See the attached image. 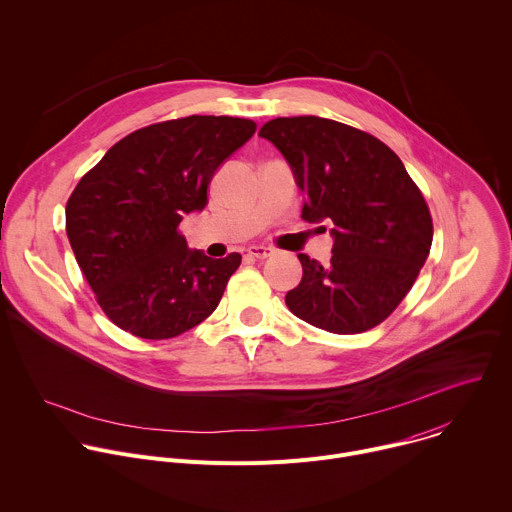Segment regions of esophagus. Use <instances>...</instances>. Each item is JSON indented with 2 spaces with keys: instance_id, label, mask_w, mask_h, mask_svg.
<instances>
[{
  "instance_id": "esophagus-1",
  "label": "esophagus",
  "mask_w": 512,
  "mask_h": 512,
  "mask_svg": "<svg viewBox=\"0 0 512 512\" xmlns=\"http://www.w3.org/2000/svg\"><path fill=\"white\" fill-rule=\"evenodd\" d=\"M247 253H249L251 257H257V259H267V257L273 255V249L263 247V245H251V247L247 249Z\"/></svg>"
}]
</instances>
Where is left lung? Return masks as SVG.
I'll use <instances>...</instances> for the list:
<instances>
[{
    "label": "left lung",
    "mask_w": 512,
    "mask_h": 512,
    "mask_svg": "<svg viewBox=\"0 0 512 512\" xmlns=\"http://www.w3.org/2000/svg\"><path fill=\"white\" fill-rule=\"evenodd\" d=\"M259 135L306 194L304 221L332 223L330 263L298 255L304 275L287 291V308L334 334L375 328L407 296L431 249L419 188L383 141L332 119L277 117Z\"/></svg>",
    "instance_id": "left-lung-1"
}]
</instances>
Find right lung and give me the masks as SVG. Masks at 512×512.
Segmentation results:
<instances>
[{
  "label": "right lung",
  "mask_w": 512,
  "mask_h": 512,
  "mask_svg": "<svg viewBox=\"0 0 512 512\" xmlns=\"http://www.w3.org/2000/svg\"><path fill=\"white\" fill-rule=\"evenodd\" d=\"M257 125L190 115L117 141L66 202V235L97 302L121 330L174 338L221 302L241 255L206 257L178 225L200 212L206 188Z\"/></svg>",
  "instance_id": "1"
}]
</instances>
